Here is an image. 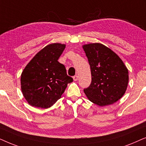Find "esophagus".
I'll list each match as a JSON object with an SVG mask.
<instances>
[{
	"label": "esophagus",
	"mask_w": 146,
	"mask_h": 146,
	"mask_svg": "<svg viewBox=\"0 0 146 146\" xmlns=\"http://www.w3.org/2000/svg\"><path fill=\"white\" fill-rule=\"evenodd\" d=\"M73 78L74 81H77V79H78V76H77V75H75V76H73Z\"/></svg>",
	"instance_id": "34e87169"
}]
</instances>
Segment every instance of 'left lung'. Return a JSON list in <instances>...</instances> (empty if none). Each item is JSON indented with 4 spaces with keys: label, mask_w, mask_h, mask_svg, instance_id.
I'll list each match as a JSON object with an SVG mask.
<instances>
[{
    "label": "left lung",
    "mask_w": 146,
    "mask_h": 146,
    "mask_svg": "<svg viewBox=\"0 0 146 146\" xmlns=\"http://www.w3.org/2000/svg\"><path fill=\"white\" fill-rule=\"evenodd\" d=\"M90 65L91 83L84 89L89 101L100 106L114 104L127 89L129 74L117 54L101 43L83 45Z\"/></svg>",
    "instance_id": "8db88e82"
}]
</instances>
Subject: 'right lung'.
Returning <instances> with one entry per match:
<instances>
[{
    "mask_svg": "<svg viewBox=\"0 0 146 146\" xmlns=\"http://www.w3.org/2000/svg\"><path fill=\"white\" fill-rule=\"evenodd\" d=\"M65 44L46 45L31 60L22 72L21 90L29 105L46 109L61 98L67 84L73 81L58 59Z\"/></svg>",
    "mask_w": 146,
    "mask_h": 146,
    "instance_id": "1",
    "label": "right lung"
}]
</instances>
